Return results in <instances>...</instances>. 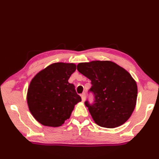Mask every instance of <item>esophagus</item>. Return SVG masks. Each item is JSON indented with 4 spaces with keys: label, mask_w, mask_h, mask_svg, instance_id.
I'll return each instance as SVG.
<instances>
[{
    "label": "esophagus",
    "mask_w": 159,
    "mask_h": 159,
    "mask_svg": "<svg viewBox=\"0 0 159 159\" xmlns=\"http://www.w3.org/2000/svg\"><path fill=\"white\" fill-rule=\"evenodd\" d=\"M80 97H81V99H82V100L84 102L85 101V93H82L81 95H80Z\"/></svg>",
    "instance_id": "obj_1"
}]
</instances>
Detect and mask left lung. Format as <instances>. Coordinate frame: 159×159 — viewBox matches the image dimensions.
<instances>
[{
  "mask_svg": "<svg viewBox=\"0 0 159 159\" xmlns=\"http://www.w3.org/2000/svg\"><path fill=\"white\" fill-rule=\"evenodd\" d=\"M77 70L91 80L89 92L93 104L85 102L94 121L104 128H114L127 121L133 112L138 86L131 75L111 61L79 63Z\"/></svg>",
  "mask_w": 159,
  "mask_h": 159,
  "instance_id": "left-lung-1",
  "label": "left lung"
}]
</instances>
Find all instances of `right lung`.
Masks as SVG:
<instances>
[{
  "instance_id": "add662e5",
  "label": "right lung",
  "mask_w": 159,
  "mask_h": 159,
  "mask_svg": "<svg viewBox=\"0 0 159 159\" xmlns=\"http://www.w3.org/2000/svg\"><path fill=\"white\" fill-rule=\"evenodd\" d=\"M76 69L73 63H54L31 80L27 104L38 122L45 126L59 127L69 119L74 106L81 101L74 85L68 82Z\"/></svg>"
}]
</instances>
